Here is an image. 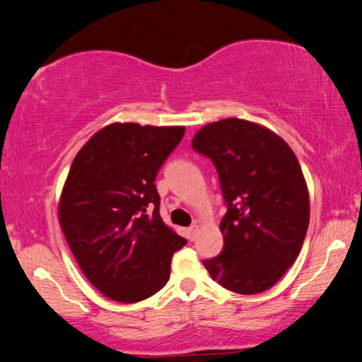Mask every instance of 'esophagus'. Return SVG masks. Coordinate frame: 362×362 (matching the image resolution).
Listing matches in <instances>:
<instances>
[{"mask_svg": "<svg viewBox=\"0 0 362 362\" xmlns=\"http://www.w3.org/2000/svg\"><path fill=\"white\" fill-rule=\"evenodd\" d=\"M196 235H198V225H192L188 228V238H189V241H194V238H196Z\"/></svg>", "mask_w": 362, "mask_h": 362, "instance_id": "1", "label": "esophagus"}]
</instances>
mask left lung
<instances>
[{
	"mask_svg": "<svg viewBox=\"0 0 362 362\" xmlns=\"http://www.w3.org/2000/svg\"><path fill=\"white\" fill-rule=\"evenodd\" d=\"M192 146L214 163L228 207L220 222L222 252L203 265L236 293L269 289L296 262L310 223L297 156L273 131L238 118L201 127Z\"/></svg>",
	"mask_w": 362,
	"mask_h": 362,
	"instance_id": "obj_1",
	"label": "left lung"
}]
</instances>
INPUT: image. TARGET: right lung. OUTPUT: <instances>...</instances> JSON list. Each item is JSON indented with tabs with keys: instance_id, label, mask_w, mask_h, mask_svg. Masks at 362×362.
Masks as SVG:
<instances>
[{
	"instance_id": "obj_1",
	"label": "right lung",
	"mask_w": 362,
	"mask_h": 362,
	"mask_svg": "<svg viewBox=\"0 0 362 362\" xmlns=\"http://www.w3.org/2000/svg\"><path fill=\"white\" fill-rule=\"evenodd\" d=\"M185 134L182 126L113 122L71 163L59 222L84 276L103 296L136 303L169 281L187 244L159 216L158 170Z\"/></svg>"
}]
</instances>
